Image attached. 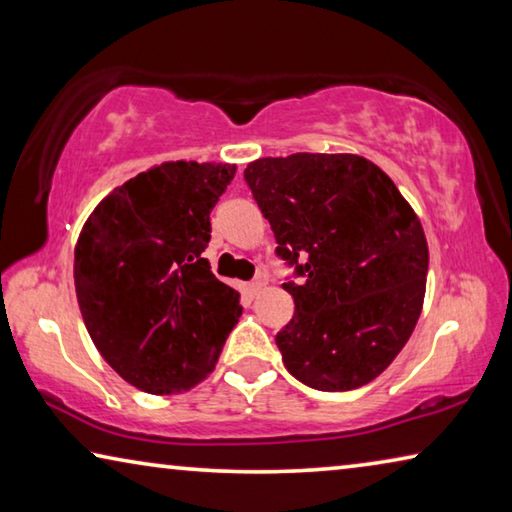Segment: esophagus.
<instances>
[{
    "label": "esophagus",
    "instance_id": "1",
    "mask_svg": "<svg viewBox=\"0 0 512 512\" xmlns=\"http://www.w3.org/2000/svg\"><path fill=\"white\" fill-rule=\"evenodd\" d=\"M264 287H266V275H257L255 280L248 284V293H250V296H257V293L262 291Z\"/></svg>",
    "mask_w": 512,
    "mask_h": 512
}]
</instances>
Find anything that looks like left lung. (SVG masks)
<instances>
[{"label":"left lung","mask_w":512,"mask_h":512,"mask_svg":"<svg viewBox=\"0 0 512 512\" xmlns=\"http://www.w3.org/2000/svg\"><path fill=\"white\" fill-rule=\"evenodd\" d=\"M244 180L293 268L282 287L296 314L275 336L284 366L316 391L366 386L420 318L429 268L420 219L377 164L350 153L262 158Z\"/></svg>","instance_id":"8db88e82"}]
</instances>
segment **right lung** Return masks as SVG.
Instances as JSON below:
<instances>
[{
  "mask_svg": "<svg viewBox=\"0 0 512 512\" xmlns=\"http://www.w3.org/2000/svg\"><path fill=\"white\" fill-rule=\"evenodd\" d=\"M235 164L164 162L103 198L74 250L81 316L112 370L153 395L203 381L241 316L203 257Z\"/></svg>",
  "mask_w": 512,
  "mask_h": 512,
  "instance_id": "obj_1",
  "label": "right lung"
}]
</instances>
